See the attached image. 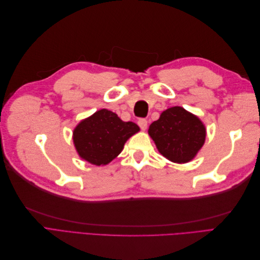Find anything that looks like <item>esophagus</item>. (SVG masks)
<instances>
[{"label": "esophagus", "mask_w": 260, "mask_h": 260, "mask_svg": "<svg viewBox=\"0 0 260 260\" xmlns=\"http://www.w3.org/2000/svg\"><path fill=\"white\" fill-rule=\"evenodd\" d=\"M138 124L141 129L145 130L147 128V120L144 119V118H141V119L138 120Z\"/></svg>", "instance_id": "1"}]
</instances>
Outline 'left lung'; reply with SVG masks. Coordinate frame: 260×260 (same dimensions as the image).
<instances>
[{
    "label": "left lung",
    "mask_w": 260,
    "mask_h": 260,
    "mask_svg": "<svg viewBox=\"0 0 260 260\" xmlns=\"http://www.w3.org/2000/svg\"><path fill=\"white\" fill-rule=\"evenodd\" d=\"M148 135L164 157L184 164L191 161L205 143L206 128L198 116L183 107L174 106L152 122Z\"/></svg>",
    "instance_id": "left-lung-1"
}]
</instances>
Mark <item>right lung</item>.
<instances>
[{
	"label": "right lung",
	"mask_w": 260,
	"mask_h": 260,
	"mask_svg": "<svg viewBox=\"0 0 260 260\" xmlns=\"http://www.w3.org/2000/svg\"><path fill=\"white\" fill-rule=\"evenodd\" d=\"M140 131L132 121H122L117 114L100 109L77 124L74 144L82 159L104 166L121 153L127 140Z\"/></svg>",
	"instance_id": "1"
}]
</instances>
